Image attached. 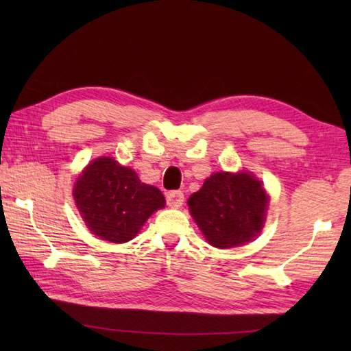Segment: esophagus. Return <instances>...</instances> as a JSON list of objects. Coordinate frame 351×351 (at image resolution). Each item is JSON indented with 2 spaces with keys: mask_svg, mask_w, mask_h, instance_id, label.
I'll list each match as a JSON object with an SVG mask.
<instances>
[{
  "mask_svg": "<svg viewBox=\"0 0 351 351\" xmlns=\"http://www.w3.org/2000/svg\"><path fill=\"white\" fill-rule=\"evenodd\" d=\"M166 202L171 208H180L184 204V193L182 191H170L166 196Z\"/></svg>",
  "mask_w": 351,
  "mask_h": 351,
  "instance_id": "1",
  "label": "esophagus"
}]
</instances>
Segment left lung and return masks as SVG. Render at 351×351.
<instances>
[{
    "label": "left lung",
    "mask_w": 351,
    "mask_h": 351,
    "mask_svg": "<svg viewBox=\"0 0 351 351\" xmlns=\"http://www.w3.org/2000/svg\"><path fill=\"white\" fill-rule=\"evenodd\" d=\"M268 197L249 173H214L193 193V219L214 247L229 249L250 241L264 225Z\"/></svg>",
    "instance_id": "left-lung-1"
}]
</instances>
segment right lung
<instances>
[{
	"label": "right lung",
	"instance_id": "obj_1",
	"mask_svg": "<svg viewBox=\"0 0 351 351\" xmlns=\"http://www.w3.org/2000/svg\"><path fill=\"white\" fill-rule=\"evenodd\" d=\"M73 197L88 229L111 243L132 240L149 215L164 206L158 189L143 184L136 171L108 156L88 164Z\"/></svg>",
	"mask_w": 351,
	"mask_h": 351
}]
</instances>
